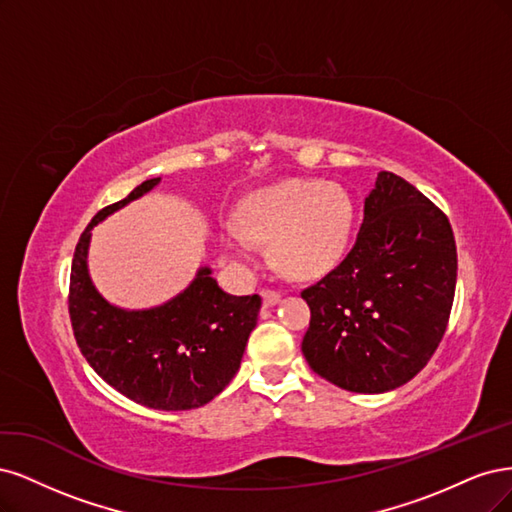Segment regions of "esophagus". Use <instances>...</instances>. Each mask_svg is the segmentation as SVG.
<instances>
[{
  "mask_svg": "<svg viewBox=\"0 0 512 512\" xmlns=\"http://www.w3.org/2000/svg\"><path fill=\"white\" fill-rule=\"evenodd\" d=\"M261 298H263V306H276L278 302H280V298H283V295H280L278 291H272V289H263L261 291Z\"/></svg>",
  "mask_w": 512,
  "mask_h": 512,
  "instance_id": "obj_1",
  "label": "esophagus"
}]
</instances>
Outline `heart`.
Here are the masks:
<instances>
[{"label":"heart","instance_id":"1","mask_svg":"<svg viewBox=\"0 0 512 512\" xmlns=\"http://www.w3.org/2000/svg\"><path fill=\"white\" fill-rule=\"evenodd\" d=\"M355 229V204L344 187L291 178L246 195L236 225L221 229L225 253L253 268V242L270 244L276 266L298 280H315L340 266Z\"/></svg>","mask_w":512,"mask_h":512}]
</instances>
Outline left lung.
Here are the masks:
<instances>
[{"instance_id":"8db88e82","label":"left lung","mask_w":512,"mask_h":512,"mask_svg":"<svg viewBox=\"0 0 512 512\" xmlns=\"http://www.w3.org/2000/svg\"><path fill=\"white\" fill-rule=\"evenodd\" d=\"M455 283L449 219L402 176L378 172L351 253L302 291L308 366L346 391L402 387L438 349Z\"/></svg>"}]
</instances>
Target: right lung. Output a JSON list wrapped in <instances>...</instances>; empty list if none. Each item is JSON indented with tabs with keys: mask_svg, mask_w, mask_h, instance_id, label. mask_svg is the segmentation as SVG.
<instances>
[{
	"mask_svg": "<svg viewBox=\"0 0 512 512\" xmlns=\"http://www.w3.org/2000/svg\"><path fill=\"white\" fill-rule=\"evenodd\" d=\"M159 183L161 176L144 180L82 232L72 259L70 319L80 353L110 387L148 408L189 410L208 404L240 370L261 298L223 291L208 266L151 308H121L97 291L87 261L93 227Z\"/></svg>",
	"mask_w": 512,
	"mask_h": 512,
	"instance_id": "obj_1",
	"label": "right lung"
}]
</instances>
